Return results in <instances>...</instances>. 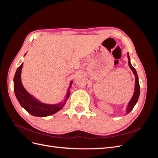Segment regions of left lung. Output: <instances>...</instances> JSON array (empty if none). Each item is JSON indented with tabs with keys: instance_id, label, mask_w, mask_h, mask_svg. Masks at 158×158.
Here are the masks:
<instances>
[{
	"instance_id": "8db88e82",
	"label": "left lung",
	"mask_w": 158,
	"mask_h": 158,
	"mask_svg": "<svg viewBox=\"0 0 158 158\" xmlns=\"http://www.w3.org/2000/svg\"><path fill=\"white\" fill-rule=\"evenodd\" d=\"M128 66L130 69L132 70V73L135 76V92H134L133 95L130 100V102L128 103V106L126 109V114H128L130 113L134 107L135 106V105L136 104L138 99L139 98V95H140V84H139V81H138V76L136 73V69L133 67L131 64V60H130V57H129V55L128 53Z\"/></svg>"
}]
</instances>
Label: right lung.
I'll list each match as a JSON object with an SVG mask.
<instances>
[{"instance_id": "obj_1", "label": "right lung", "mask_w": 158, "mask_h": 158, "mask_svg": "<svg viewBox=\"0 0 158 158\" xmlns=\"http://www.w3.org/2000/svg\"><path fill=\"white\" fill-rule=\"evenodd\" d=\"M22 66L23 63L16 70L14 78V93H15L16 97L21 106L31 115L41 117L51 115L63 109L70 96V88H71V84H73V81L70 83V86L67 90V93L63 101L56 104L42 103L40 100H38L32 95L28 93L24 87L23 86L21 80Z\"/></svg>"}]
</instances>
